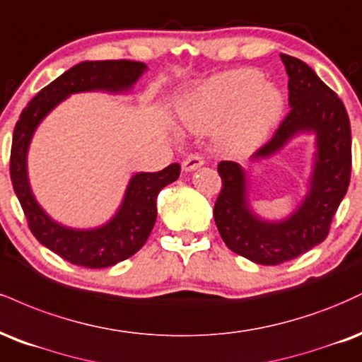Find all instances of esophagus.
Returning a JSON list of instances; mask_svg holds the SVG:
<instances>
[{"label": "esophagus", "instance_id": "esophagus-1", "mask_svg": "<svg viewBox=\"0 0 362 362\" xmlns=\"http://www.w3.org/2000/svg\"><path fill=\"white\" fill-rule=\"evenodd\" d=\"M203 164H205V159H203V156L189 154L185 160H182V171L191 173V171H194V169L202 168Z\"/></svg>", "mask_w": 362, "mask_h": 362}]
</instances>
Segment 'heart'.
<instances>
[{
  "label": "heart",
  "mask_w": 362,
  "mask_h": 362,
  "mask_svg": "<svg viewBox=\"0 0 362 362\" xmlns=\"http://www.w3.org/2000/svg\"><path fill=\"white\" fill-rule=\"evenodd\" d=\"M281 89L264 83L254 69H237L216 76L194 91L180 108L182 123L191 130H208L223 125L233 140L256 139L269 129L283 112Z\"/></svg>",
  "instance_id": "heart-1"
}]
</instances>
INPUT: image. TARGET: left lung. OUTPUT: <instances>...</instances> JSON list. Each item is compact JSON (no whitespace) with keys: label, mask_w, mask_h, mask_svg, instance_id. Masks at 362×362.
<instances>
[{"label":"left lung","mask_w":362,"mask_h":362,"mask_svg":"<svg viewBox=\"0 0 362 362\" xmlns=\"http://www.w3.org/2000/svg\"><path fill=\"white\" fill-rule=\"evenodd\" d=\"M281 61L290 78L291 110L273 137L254 152L252 160L269 159L291 139L313 134L315 156L307 197L286 218H261L249 206L244 169L222 160V191L214 208L216 228L227 247L264 266L291 261L324 242L351 181V123L346 106L303 61L286 54H281Z\"/></svg>","instance_id":"8db88e82"}]
</instances>
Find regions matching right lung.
<instances>
[{"label": "right lung", "mask_w": 362, "mask_h": 362, "mask_svg": "<svg viewBox=\"0 0 362 362\" xmlns=\"http://www.w3.org/2000/svg\"><path fill=\"white\" fill-rule=\"evenodd\" d=\"M147 66L135 61H84L71 67L25 106L13 132L10 176L30 230L35 239L71 264L91 267L115 266L134 256L146 244L157 218L156 199L164 186L180 177L181 165L171 164L159 173H137L130 177L122 205L105 225L71 228L55 222L37 203L28 182L27 154L40 122L61 101L74 93H125L137 83Z\"/></svg>", "instance_id": "1"}]
</instances>
